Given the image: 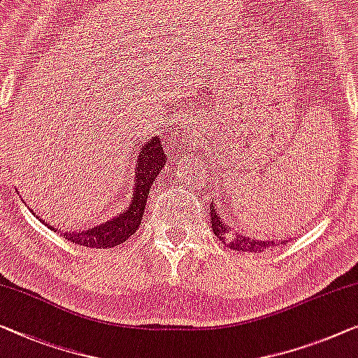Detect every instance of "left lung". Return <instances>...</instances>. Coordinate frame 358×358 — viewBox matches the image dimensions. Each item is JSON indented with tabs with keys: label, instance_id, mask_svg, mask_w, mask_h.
<instances>
[{
	"label": "left lung",
	"instance_id": "obj_1",
	"mask_svg": "<svg viewBox=\"0 0 358 358\" xmlns=\"http://www.w3.org/2000/svg\"><path fill=\"white\" fill-rule=\"evenodd\" d=\"M209 215L212 223V231L215 234L217 239L228 246L230 249L239 250V252H264L268 248L273 246V241H262V239H252L246 236V234L239 233L234 230L231 225H228V222L223 218L220 213V209H217L215 202H210L209 206Z\"/></svg>",
	"mask_w": 358,
	"mask_h": 358
}]
</instances>
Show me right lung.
I'll use <instances>...</instances> for the list:
<instances>
[{
  "label": "right lung",
  "mask_w": 358,
  "mask_h": 358,
  "mask_svg": "<svg viewBox=\"0 0 358 358\" xmlns=\"http://www.w3.org/2000/svg\"><path fill=\"white\" fill-rule=\"evenodd\" d=\"M138 152L135 175H133V191L128 201V206L119 215L112 217L110 220L103 222L101 225L90 228L87 231H66L62 236L67 241L80 244L87 248H114L125 243L131 234L140 228L143 213L146 209L149 189L152 188L157 175L167 162V156L164 152L161 136H152L148 141L141 143ZM43 222V220H41ZM45 223V222H43ZM51 230L55 228L50 227Z\"/></svg>",
  "instance_id": "add662e5"
}]
</instances>
